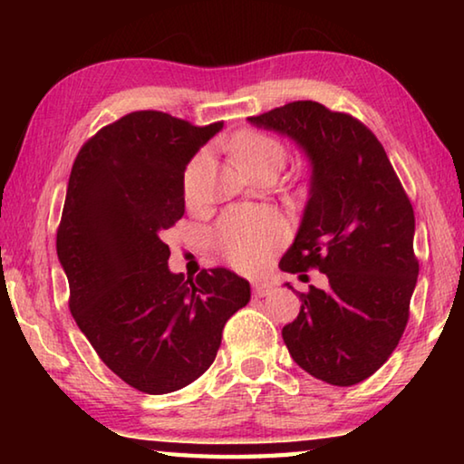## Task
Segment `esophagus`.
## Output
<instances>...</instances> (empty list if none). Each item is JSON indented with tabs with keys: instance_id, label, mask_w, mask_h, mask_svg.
I'll return each mask as SVG.
<instances>
[{
	"instance_id": "34e87169",
	"label": "esophagus",
	"mask_w": 464,
	"mask_h": 464,
	"mask_svg": "<svg viewBox=\"0 0 464 464\" xmlns=\"http://www.w3.org/2000/svg\"><path fill=\"white\" fill-rule=\"evenodd\" d=\"M251 288H254V296H268L274 290V285H270V282L256 280L254 285H251Z\"/></svg>"
}]
</instances>
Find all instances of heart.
Wrapping results in <instances>:
<instances>
[{
    "label": "heart",
    "instance_id": "obj_1",
    "mask_svg": "<svg viewBox=\"0 0 464 464\" xmlns=\"http://www.w3.org/2000/svg\"><path fill=\"white\" fill-rule=\"evenodd\" d=\"M233 160L246 174L254 176L264 169H282L286 149L278 139L262 132H243L231 145ZM204 171V155H196L188 163L184 190L188 198H196ZM285 223L272 210L233 208L217 223V246L227 260L239 270H257L270 260L274 251L285 241Z\"/></svg>",
    "mask_w": 464,
    "mask_h": 464
}]
</instances>
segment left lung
<instances>
[{
	"label": "left lung",
	"instance_id": "8db88e82",
	"mask_svg": "<svg viewBox=\"0 0 464 464\" xmlns=\"http://www.w3.org/2000/svg\"><path fill=\"white\" fill-rule=\"evenodd\" d=\"M249 121L295 139L313 163L311 198L280 270H319L329 288L298 293L301 311L282 337L303 371L350 387L387 362L410 321L420 274L410 196L381 140L348 112L298 100Z\"/></svg>",
	"mask_w": 464,
	"mask_h": 464
}]
</instances>
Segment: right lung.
<instances>
[{
    "label": "right lung",
    "mask_w": 464,
    "mask_h": 464,
    "mask_svg": "<svg viewBox=\"0 0 464 464\" xmlns=\"http://www.w3.org/2000/svg\"><path fill=\"white\" fill-rule=\"evenodd\" d=\"M221 129L137 110L85 140L69 176L57 229L69 309L102 362L149 395L198 379L249 303V282L227 268L171 274L163 241L184 217L188 161Z\"/></svg>",
    "instance_id": "1"
}]
</instances>
